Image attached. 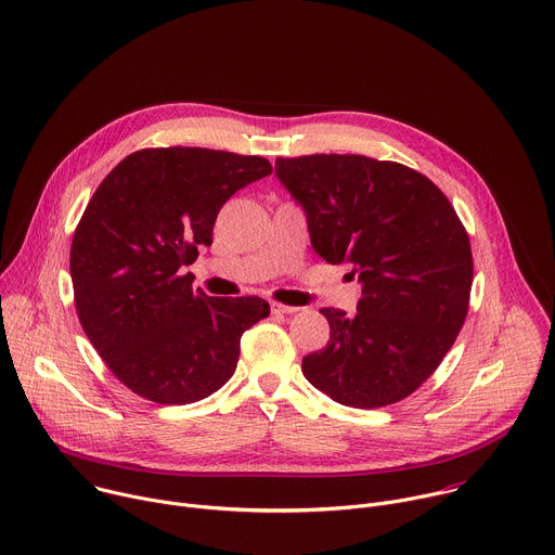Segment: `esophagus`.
<instances>
[{"instance_id":"34e87169","label":"esophagus","mask_w":555,"mask_h":555,"mask_svg":"<svg viewBox=\"0 0 555 555\" xmlns=\"http://www.w3.org/2000/svg\"><path fill=\"white\" fill-rule=\"evenodd\" d=\"M270 311L274 315H289V313H296L298 307H292V305H281V302H270Z\"/></svg>"}]
</instances>
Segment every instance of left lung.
<instances>
[{
    "instance_id": "1",
    "label": "left lung",
    "mask_w": 555,
    "mask_h": 555,
    "mask_svg": "<svg viewBox=\"0 0 555 555\" xmlns=\"http://www.w3.org/2000/svg\"><path fill=\"white\" fill-rule=\"evenodd\" d=\"M276 176L305 209L313 250L361 281L354 315L320 309L331 337L302 359V375L348 408L403 401L436 373L466 320L464 224L427 176L395 160L279 156Z\"/></svg>"
}]
</instances>
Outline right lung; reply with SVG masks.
<instances>
[{"instance_id": "obj_1", "label": "right lung", "mask_w": 555, "mask_h": 555, "mask_svg": "<svg viewBox=\"0 0 555 555\" xmlns=\"http://www.w3.org/2000/svg\"><path fill=\"white\" fill-rule=\"evenodd\" d=\"M268 173L263 156L176 145L132 152L100 182L72 242L74 300L93 348L134 395L188 405L233 377L244 331L270 305L194 292L184 268L211 246L224 203Z\"/></svg>"}]
</instances>
